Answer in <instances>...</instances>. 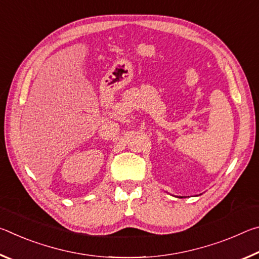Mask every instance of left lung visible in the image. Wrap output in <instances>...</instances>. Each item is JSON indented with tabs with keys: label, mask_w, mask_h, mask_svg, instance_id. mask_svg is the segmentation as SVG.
<instances>
[{
	"label": "left lung",
	"mask_w": 259,
	"mask_h": 259,
	"mask_svg": "<svg viewBox=\"0 0 259 259\" xmlns=\"http://www.w3.org/2000/svg\"><path fill=\"white\" fill-rule=\"evenodd\" d=\"M177 198H181V199H182V198H183V196H177Z\"/></svg>",
	"instance_id": "1"
}]
</instances>
